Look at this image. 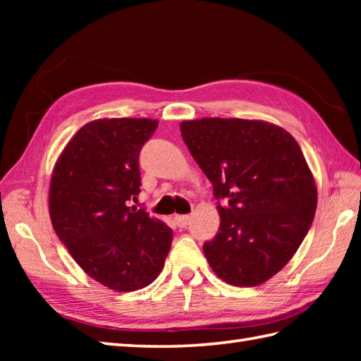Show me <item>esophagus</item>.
Segmentation results:
<instances>
[{
  "instance_id": "obj_1",
  "label": "esophagus",
  "mask_w": 361,
  "mask_h": 361,
  "mask_svg": "<svg viewBox=\"0 0 361 361\" xmlns=\"http://www.w3.org/2000/svg\"><path fill=\"white\" fill-rule=\"evenodd\" d=\"M189 220H190L189 216H175L173 217V221L178 228H186V225L189 224Z\"/></svg>"
}]
</instances>
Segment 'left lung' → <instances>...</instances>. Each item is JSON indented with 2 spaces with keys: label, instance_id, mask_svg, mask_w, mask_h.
Segmentation results:
<instances>
[{
  "label": "left lung",
  "instance_id": "obj_1",
  "mask_svg": "<svg viewBox=\"0 0 361 361\" xmlns=\"http://www.w3.org/2000/svg\"><path fill=\"white\" fill-rule=\"evenodd\" d=\"M180 128L219 200V233L203 245L214 273L237 287L273 278L293 257L317 211L315 180L301 147L264 121L203 118Z\"/></svg>",
  "mask_w": 361,
  "mask_h": 361
}]
</instances>
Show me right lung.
<instances>
[{"instance_id": "add662e5", "label": "right lung", "mask_w": 361, "mask_h": 361, "mask_svg": "<svg viewBox=\"0 0 361 361\" xmlns=\"http://www.w3.org/2000/svg\"><path fill=\"white\" fill-rule=\"evenodd\" d=\"M158 127L147 118L97 119L83 126L54 166L49 216L56 234L90 278L114 291L158 278L173 233L144 209L140 152Z\"/></svg>"}]
</instances>
